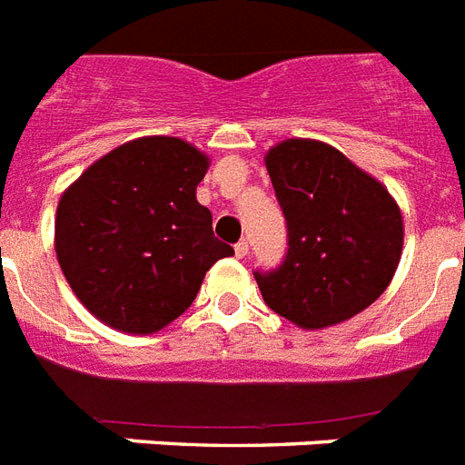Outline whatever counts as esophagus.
Listing matches in <instances>:
<instances>
[{
    "mask_svg": "<svg viewBox=\"0 0 465 465\" xmlns=\"http://www.w3.org/2000/svg\"><path fill=\"white\" fill-rule=\"evenodd\" d=\"M233 253H236V258H246V255H248V241H239V243L233 246Z\"/></svg>",
    "mask_w": 465,
    "mask_h": 465,
    "instance_id": "34e87169",
    "label": "esophagus"
}]
</instances>
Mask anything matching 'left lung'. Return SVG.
I'll return each mask as SVG.
<instances>
[{
	"label": "left lung",
	"mask_w": 465,
	"mask_h": 465,
	"mask_svg": "<svg viewBox=\"0 0 465 465\" xmlns=\"http://www.w3.org/2000/svg\"><path fill=\"white\" fill-rule=\"evenodd\" d=\"M265 166L290 232L282 265L255 272L265 304L302 331L350 321L396 275L401 207L386 185L325 142H280Z\"/></svg>",
	"instance_id": "1"
}]
</instances>
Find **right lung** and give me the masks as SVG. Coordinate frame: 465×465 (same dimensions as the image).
I'll list each match as a JSON object with an SVG mask.
<instances>
[{
  "mask_svg": "<svg viewBox=\"0 0 465 465\" xmlns=\"http://www.w3.org/2000/svg\"><path fill=\"white\" fill-rule=\"evenodd\" d=\"M210 156L152 134L94 161L57 203L54 253L86 309L115 331L152 335L195 302L204 272L233 255L197 203Z\"/></svg>",
  "mask_w": 465,
  "mask_h": 465,
  "instance_id": "1",
  "label": "right lung"
}]
</instances>
